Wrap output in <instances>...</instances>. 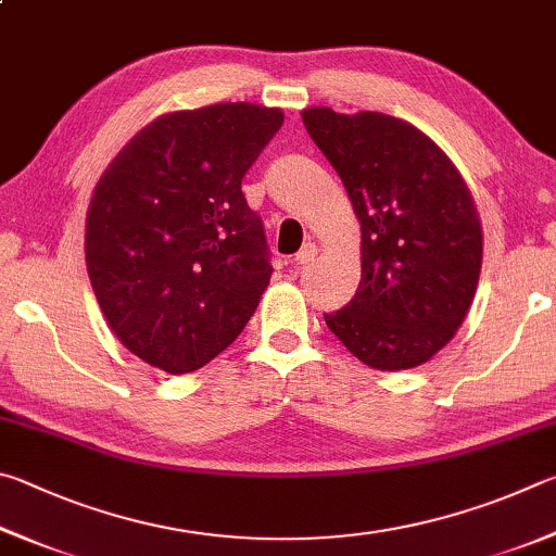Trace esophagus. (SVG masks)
Instances as JSON below:
<instances>
[{"instance_id":"1","label":"esophagus","mask_w":556,"mask_h":556,"mask_svg":"<svg viewBox=\"0 0 556 556\" xmlns=\"http://www.w3.org/2000/svg\"><path fill=\"white\" fill-rule=\"evenodd\" d=\"M315 256H317V247H315V243H305V247L298 251L295 261H298V266H309V263L315 261Z\"/></svg>"}]
</instances>
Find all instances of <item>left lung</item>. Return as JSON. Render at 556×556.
Segmentation results:
<instances>
[{
	"label": "left lung",
	"instance_id": "8db88e82",
	"mask_svg": "<svg viewBox=\"0 0 556 556\" xmlns=\"http://www.w3.org/2000/svg\"><path fill=\"white\" fill-rule=\"evenodd\" d=\"M303 124L362 224L358 290L327 327L376 371L427 364L479 286L483 229L469 185L430 136L391 114L309 106Z\"/></svg>",
	"mask_w": 556,
	"mask_h": 556
}]
</instances>
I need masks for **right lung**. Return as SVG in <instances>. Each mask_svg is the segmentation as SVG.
Here are the masks:
<instances>
[{"instance_id": "1", "label": "right lung", "mask_w": 556, "mask_h": 556, "mask_svg": "<svg viewBox=\"0 0 556 556\" xmlns=\"http://www.w3.org/2000/svg\"><path fill=\"white\" fill-rule=\"evenodd\" d=\"M283 124L278 106L219 102L146 124L97 180L85 263L116 339L190 374L241 334L270 283L241 178Z\"/></svg>"}]
</instances>
